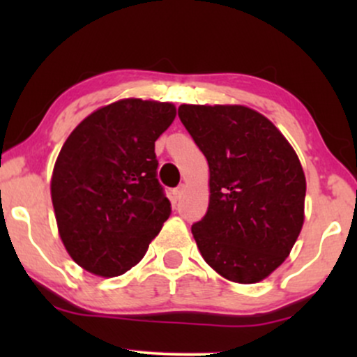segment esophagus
<instances>
[{"instance_id":"obj_1","label":"esophagus","mask_w":357,"mask_h":357,"mask_svg":"<svg viewBox=\"0 0 357 357\" xmlns=\"http://www.w3.org/2000/svg\"><path fill=\"white\" fill-rule=\"evenodd\" d=\"M183 192H184V186H183V184H181V186L176 188V190L173 191V196H174L176 202H178V199H181V198H183Z\"/></svg>"}]
</instances>
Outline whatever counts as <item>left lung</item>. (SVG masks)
I'll list each match as a JSON object with an SVG mask.
<instances>
[{"mask_svg":"<svg viewBox=\"0 0 357 357\" xmlns=\"http://www.w3.org/2000/svg\"><path fill=\"white\" fill-rule=\"evenodd\" d=\"M210 167V204L191 227L208 265L238 284L267 278L304 225L305 174L267 117L245 105H179Z\"/></svg>","mask_w":357,"mask_h":357,"instance_id":"left-lung-1","label":"left lung"}]
</instances>
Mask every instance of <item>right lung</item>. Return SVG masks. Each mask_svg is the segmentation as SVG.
I'll return each mask as SVG.
<instances>
[{
	"instance_id": "add662e5",
	"label": "right lung",
	"mask_w": 357,
	"mask_h": 357,
	"mask_svg": "<svg viewBox=\"0 0 357 357\" xmlns=\"http://www.w3.org/2000/svg\"><path fill=\"white\" fill-rule=\"evenodd\" d=\"M174 117L169 102L122 99L85 117L61 146L50 181L56 227L72 260L93 275L137 265L169 218L154 142Z\"/></svg>"
}]
</instances>
